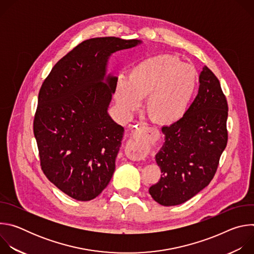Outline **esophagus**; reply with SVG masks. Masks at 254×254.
<instances>
[{
  "instance_id": "34e87169",
  "label": "esophagus",
  "mask_w": 254,
  "mask_h": 254,
  "mask_svg": "<svg viewBox=\"0 0 254 254\" xmlns=\"http://www.w3.org/2000/svg\"><path fill=\"white\" fill-rule=\"evenodd\" d=\"M155 137V131L135 129L127 141V154L133 159L146 158L151 150V143Z\"/></svg>"
}]
</instances>
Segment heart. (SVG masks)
<instances>
[{
	"label": "heart",
	"mask_w": 254,
	"mask_h": 254,
	"mask_svg": "<svg viewBox=\"0 0 254 254\" xmlns=\"http://www.w3.org/2000/svg\"><path fill=\"white\" fill-rule=\"evenodd\" d=\"M198 86L197 70L171 55L143 59L120 78L115 97L125 113H131L147 97L146 112L156 124L170 126L186 115Z\"/></svg>",
	"instance_id": "heart-1"
}]
</instances>
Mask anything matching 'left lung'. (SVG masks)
Instances as JSON below:
<instances>
[{
    "label": "left lung",
    "instance_id": "left-lung-1",
    "mask_svg": "<svg viewBox=\"0 0 254 254\" xmlns=\"http://www.w3.org/2000/svg\"><path fill=\"white\" fill-rule=\"evenodd\" d=\"M199 82L184 118L162 127L165 142L156 155L162 175L149 192L163 206L182 204L208 186L226 148L228 104L220 82L207 66Z\"/></svg>",
    "mask_w": 254,
    "mask_h": 254
}]
</instances>
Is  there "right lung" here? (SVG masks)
Listing matches in <instances>:
<instances>
[{"mask_svg": "<svg viewBox=\"0 0 254 254\" xmlns=\"http://www.w3.org/2000/svg\"><path fill=\"white\" fill-rule=\"evenodd\" d=\"M139 43L117 37L85 40L42 83L33 123L40 166L51 183L75 200L94 199L114 175L124 127L107 114L118 78L105 77L106 63L112 53Z\"/></svg>", "mask_w": 254, "mask_h": 254, "instance_id": "right-lung-1", "label": "right lung"}]
</instances>
